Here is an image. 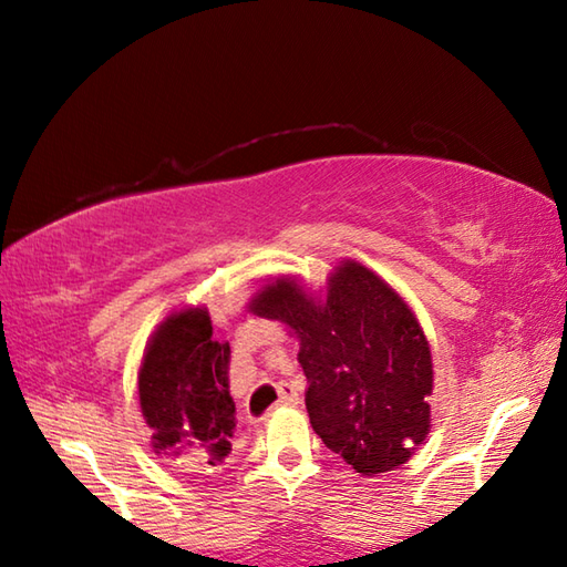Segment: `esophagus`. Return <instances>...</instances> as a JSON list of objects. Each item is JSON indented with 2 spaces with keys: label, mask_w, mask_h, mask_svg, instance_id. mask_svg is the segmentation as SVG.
<instances>
[{
  "label": "esophagus",
  "mask_w": 567,
  "mask_h": 567,
  "mask_svg": "<svg viewBox=\"0 0 567 567\" xmlns=\"http://www.w3.org/2000/svg\"><path fill=\"white\" fill-rule=\"evenodd\" d=\"M277 392H280V400H277L280 404H297V400H299V394L290 382H282L280 388H277Z\"/></svg>",
  "instance_id": "1"
}]
</instances>
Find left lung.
Here are the masks:
<instances>
[{"mask_svg":"<svg viewBox=\"0 0 567 567\" xmlns=\"http://www.w3.org/2000/svg\"><path fill=\"white\" fill-rule=\"evenodd\" d=\"M250 311L299 336L307 412L327 449L363 475L406 463L429 433L433 370L424 331L388 282L348 260L323 305L282 277Z\"/></svg>","mask_w":567,"mask_h":567,"instance_id":"1","label":"left lung"}]
</instances>
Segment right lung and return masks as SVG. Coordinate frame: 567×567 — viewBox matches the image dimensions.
I'll use <instances>...</instances> for the list:
<instances>
[{"mask_svg":"<svg viewBox=\"0 0 567 567\" xmlns=\"http://www.w3.org/2000/svg\"><path fill=\"white\" fill-rule=\"evenodd\" d=\"M228 363L231 346L214 339L204 309L167 317L143 355L138 396L153 449L179 455L195 475H214L231 453L236 404Z\"/></svg>","mask_w":567,"mask_h":567,"instance_id":"1","label":"right lung"}]
</instances>
